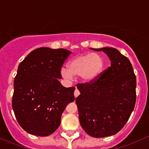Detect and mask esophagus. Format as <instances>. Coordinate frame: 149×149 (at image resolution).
Returning <instances> with one entry per match:
<instances>
[{"label": "esophagus", "mask_w": 149, "mask_h": 149, "mask_svg": "<svg viewBox=\"0 0 149 149\" xmlns=\"http://www.w3.org/2000/svg\"><path fill=\"white\" fill-rule=\"evenodd\" d=\"M74 97H78V96H79V90H77V89H76V90H75V91H74Z\"/></svg>", "instance_id": "34e87169"}]
</instances>
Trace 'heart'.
I'll return each instance as SVG.
<instances>
[{"label": "heart", "instance_id": "heart-1", "mask_svg": "<svg viewBox=\"0 0 149 149\" xmlns=\"http://www.w3.org/2000/svg\"><path fill=\"white\" fill-rule=\"evenodd\" d=\"M104 62L100 55L96 53L80 54L73 58L67 67H62L60 74L64 79L71 80L74 76H80L85 82L95 80L101 74Z\"/></svg>", "mask_w": 149, "mask_h": 149}]
</instances>
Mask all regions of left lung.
<instances>
[{
    "mask_svg": "<svg viewBox=\"0 0 149 149\" xmlns=\"http://www.w3.org/2000/svg\"><path fill=\"white\" fill-rule=\"evenodd\" d=\"M91 49L106 54L110 67L95 80L77 84L80 95L75 102L86 133L95 138L108 137L123 128L134 109L136 77L129 59L118 49Z\"/></svg>",
    "mask_w": 149,
    "mask_h": 149,
    "instance_id": "obj_1",
    "label": "left lung"
}]
</instances>
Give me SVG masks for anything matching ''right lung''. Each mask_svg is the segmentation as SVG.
<instances>
[{
    "mask_svg": "<svg viewBox=\"0 0 149 149\" xmlns=\"http://www.w3.org/2000/svg\"><path fill=\"white\" fill-rule=\"evenodd\" d=\"M72 52L41 47L19 64L14 79L12 107L21 128L31 135L47 136L56 131L75 88L64 87L60 69Z\"/></svg>",
    "mask_w": 149,
    "mask_h": 149,
    "instance_id": "add662e5",
    "label": "right lung"
}]
</instances>
